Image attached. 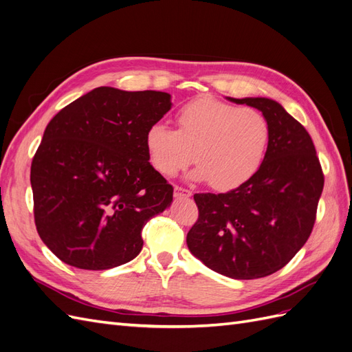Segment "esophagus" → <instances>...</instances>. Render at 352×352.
<instances>
[{
  "mask_svg": "<svg viewBox=\"0 0 352 352\" xmlns=\"http://www.w3.org/2000/svg\"><path fill=\"white\" fill-rule=\"evenodd\" d=\"M190 195H192V192H190L189 189H185L182 186H175V197L176 198H189Z\"/></svg>",
  "mask_w": 352,
  "mask_h": 352,
  "instance_id": "34e87169",
  "label": "esophagus"
}]
</instances>
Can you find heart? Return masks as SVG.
Listing matches in <instances>:
<instances>
[{
    "mask_svg": "<svg viewBox=\"0 0 352 352\" xmlns=\"http://www.w3.org/2000/svg\"><path fill=\"white\" fill-rule=\"evenodd\" d=\"M177 131L154 123L146 129L145 148L151 166L163 176H175L192 163L195 180H208L217 190H229L250 180L264 162L270 124L252 107H238L201 95L179 109Z\"/></svg>",
    "mask_w": 352,
    "mask_h": 352,
    "instance_id": "1",
    "label": "heart"
}]
</instances>
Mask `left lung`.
Instances as JSON below:
<instances>
[{
	"instance_id": "8db88e82",
	"label": "left lung",
	"mask_w": 352,
	"mask_h": 352,
	"mask_svg": "<svg viewBox=\"0 0 352 352\" xmlns=\"http://www.w3.org/2000/svg\"><path fill=\"white\" fill-rule=\"evenodd\" d=\"M260 110L270 124L264 162L226 194H195L189 251L232 279H258L289 263L310 238L324 175L305 127L269 98H229Z\"/></svg>"
}]
</instances>
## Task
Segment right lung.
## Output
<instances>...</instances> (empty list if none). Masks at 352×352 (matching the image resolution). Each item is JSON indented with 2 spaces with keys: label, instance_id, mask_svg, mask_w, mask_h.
<instances>
[{
  "label": "right lung",
  "instance_id": "add662e5",
  "mask_svg": "<svg viewBox=\"0 0 352 352\" xmlns=\"http://www.w3.org/2000/svg\"><path fill=\"white\" fill-rule=\"evenodd\" d=\"M170 107L166 92L100 87L52 117L30 184L36 230L61 261L107 270L141 252L142 228L173 199L145 148Z\"/></svg>",
  "mask_w": 352,
  "mask_h": 352
}]
</instances>
